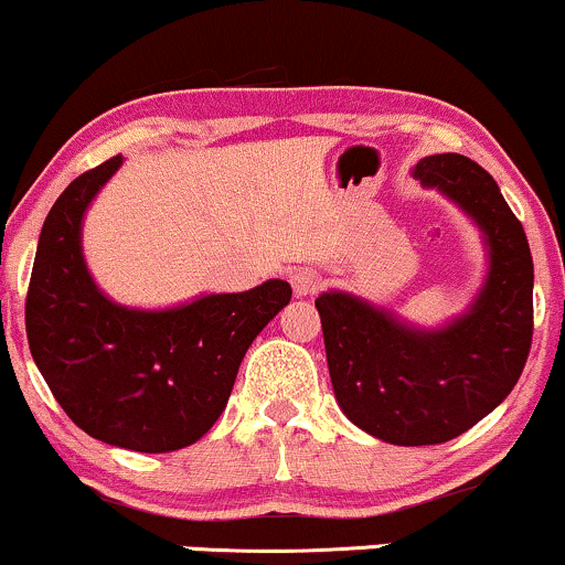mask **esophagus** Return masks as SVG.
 Segmentation results:
<instances>
[{
    "instance_id": "esophagus-1",
    "label": "esophagus",
    "mask_w": 565,
    "mask_h": 565,
    "mask_svg": "<svg viewBox=\"0 0 565 565\" xmlns=\"http://www.w3.org/2000/svg\"><path fill=\"white\" fill-rule=\"evenodd\" d=\"M289 281H291V289H295V295L305 297V295H312V291L321 289L323 278H321V274H318V270L300 268V270H295V274L289 276Z\"/></svg>"
}]
</instances>
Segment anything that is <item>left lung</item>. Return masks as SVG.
<instances>
[{"label": "left lung", "instance_id": "8db88e82", "mask_svg": "<svg viewBox=\"0 0 565 565\" xmlns=\"http://www.w3.org/2000/svg\"><path fill=\"white\" fill-rule=\"evenodd\" d=\"M413 173L484 231L489 276L471 310L418 331L342 291L316 300L339 407L363 431L405 447L441 445L489 416L519 382L534 334L532 253L492 175L455 152L424 158Z\"/></svg>", "mask_w": 565, "mask_h": 565}]
</instances>
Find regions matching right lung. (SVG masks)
Segmentation results:
<instances>
[{
	"label": "right lung",
	"instance_id": "right-lung-1",
	"mask_svg": "<svg viewBox=\"0 0 565 565\" xmlns=\"http://www.w3.org/2000/svg\"><path fill=\"white\" fill-rule=\"evenodd\" d=\"M124 158L81 173L46 215L25 297L31 355L54 399L88 437L171 452L210 431L253 339L291 300L281 278L173 310L107 300L81 255V217Z\"/></svg>",
	"mask_w": 565,
	"mask_h": 565
}]
</instances>
